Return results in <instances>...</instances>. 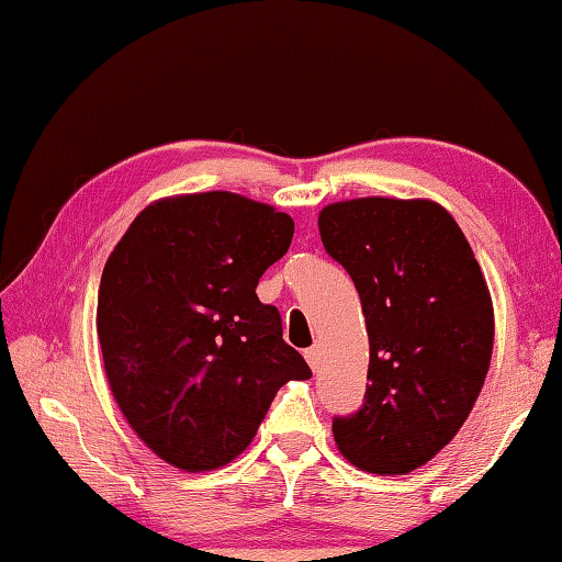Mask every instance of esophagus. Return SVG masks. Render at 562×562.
I'll return each mask as SVG.
<instances>
[{"label":"esophagus","instance_id":"obj_1","mask_svg":"<svg viewBox=\"0 0 562 562\" xmlns=\"http://www.w3.org/2000/svg\"><path fill=\"white\" fill-rule=\"evenodd\" d=\"M304 359H307V364L317 372V367H319V347L304 349Z\"/></svg>","mask_w":562,"mask_h":562}]
</instances>
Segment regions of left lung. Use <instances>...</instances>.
I'll use <instances>...</instances> for the list:
<instances>
[{
  "mask_svg": "<svg viewBox=\"0 0 562 562\" xmlns=\"http://www.w3.org/2000/svg\"><path fill=\"white\" fill-rule=\"evenodd\" d=\"M322 245L349 272L369 335L364 404L331 422L361 471L404 475L469 418L493 351V302L461 227L434 201L322 207Z\"/></svg>",
  "mask_w": 562,
  "mask_h": 562,
  "instance_id": "obj_1",
  "label": "left lung"
}]
</instances>
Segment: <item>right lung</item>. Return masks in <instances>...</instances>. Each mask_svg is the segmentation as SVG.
<instances>
[{
	"mask_svg": "<svg viewBox=\"0 0 562 562\" xmlns=\"http://www.w3.org/2000/svg\"><path fill=\"white\" fill-rule=\"evenodd\" d=\"M294 223L227 190L150 203L101 274L97 331L119 408L150 451L213 471L258 434L274 394L310 379L255 288Z\"/></svg>",
	"mask_w": 562,
	"mask_h": 562,
	"instance_id": "add662e5",
	"label": "right lung"
}]
</instances>
